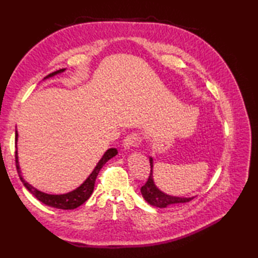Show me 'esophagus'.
Segmentation results:
<instances>
[{
    "label": "esophagus",
    "instance_id": "1",
    "mask_svg": "<svg viewBox=\"0 0 258 258\" xmlns=\"http://www.w3.org/2000/svg\"><path fill=\"white\" fill-rule=\"evenodd\" d=\"M142 139L139 134L133 133V134H130L125 138V140L123 141V146L125 150H132L133 147L139 146L141 144Z\"/></svg>",
    "mask_w": 258,
    "mask_h": 258
}]
</instances>
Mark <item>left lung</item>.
<instances>
[{"instance_id": "8db88e82", "label": "left lung", "mask_w": 258, "mask_h": 258, "mask_svg": "<svg viewBox=\"0 0 258 258\" xmlns=\"http://www.w3.org/2000/svg\"><path fill=\"white\" fill-rule=\"evenodd\" d=\"M150 164H151L150 177L147 179L145 185H143L141 187L142 196H143V199L149 203L150 205L160 207V208H165L171 205H177V204H182V203H187L194 199L195 196H190V197L173 196L162 191L155 185L154 177H153V166H154L153 157H150Z\"/></svg>"}]
</instances>
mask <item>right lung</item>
Wrapping results in <instances>:
<instances>
[{"instance_id":"add662e5","label":"right lung","mask_w":258,"mask_h":258,"mask_svg":"<svg viewBox=\"0 0 258 258\" xmlns=\"http://www.w3.org/2000/svg\"><path fill=\"white\" fill-rule=\"evenodd\" d=\"M65 70L67 69L55 71V72L48 74L46 78H44V80L53 78V76H55L57 74H61ZM18 138H19L18 131L15 130V147H16L15 163H16V169H18L19 176H20V179L22 180V183H23L26 189L29 190L31 194L34 195L38 201L42 202L43 204L54 207V208H59V210H74V208L81 206L84 202L89 200L90 196L93 193V190H94L95 179L97 177L98 173H100L101 168L105 165V163L107 161L111 160V158H113L114 156H116L118 153L116 149H108L105 153H104L101 160L98 161L94 169H93L92 173L89 175V177H87L78 188H75L65 194H47V193H44V191L35 188L34 186H32L31 184L27 183L23 178V176H22V172H21V167L19 163V155H18Z\"/></svg>"}]
</instances>
